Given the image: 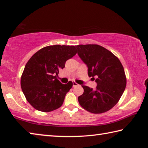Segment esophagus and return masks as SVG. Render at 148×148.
<instances>
[{"label":"esophagus","instance_id":"esophagus-1","mask_svg":"<svg viewBox=\"0 0 148 148\" xmlns=\"http://www.w3.org/2000/svg\"><path fill=\"white\" fill-rule=\"evenodd\" d=\"M72 84H73V87H76V86H78V84H76L75 82H72Z\"/></svg>","mask_w":148,"mask_h":148}]
</instances>
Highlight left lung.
<instances>
[{"label": "left lung", "instance_id": "8db88e82", "mask_svg": "<svg viewBox=\"0 0 148 148\" xmlns=\"http://www.w3.org/2000/svg\"><path fill=\"white\" fill-rule=\"evenodd\" d=\"M77 54L88 68V76L97 77L96 89L82 86L84 93L78 97L83 108L91 113L102 114L112 109L121 98L127 79L121 62L116 56L97 44L76 46Z\"/></svg>", "mask_w": 148, "mask_h": 148}]
</instances>
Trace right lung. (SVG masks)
Wrapping results in <instances>:
<instances>
[{"mask_svg": "<svg viewBox=\"0 0 148 148\" xmlns=\"http://www.w3.org/2000/svg\"><path fill=\"white\" fill-rule=\"evenodd\" d=\"M74 46L54 45L38 50L25 66L21 87L27 101L35 109L49 112L62 106L72 82L62 84L57 77L65 62L76 54Z\"/></svg>", "mask_w": 148, "mask_h": 148, "instance_id": "obj_1", "label": "right lung"}]
</instances>
